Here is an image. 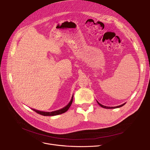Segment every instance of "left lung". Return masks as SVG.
Here are the masks:
<instances>
[{"label": "left lung", "mask_w": 150, "mask_h": 150, "mask_svg": "<svg viewBox=\"0 0 150 150\" xmlns=\"http://www.w3.org/2000/svg\"><path fill=\"white\" fill-rule=\"evenodd\" d=\"M97 103H98V104L101 106V107H102V108H106V109H114V108H120V107H122V106H123L124 105H125V103H123V104H122V105H120V106H114V107H108V106H103V105H101L100 103H98V102L97 101Z\"/></svg>", "instance_id": "1"}]
</instances>
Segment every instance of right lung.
<instances>
[{"mask_svg":"<svg viewBox=\"0 0 150 150\" xmlns=\"http://www.w3.org/2000/svg\"><path fill=\"white\" fill-rule=\"evenodd\" d=\"M72 101H73V96L72 97V99H71L69 103V104L66 106L64 108H63L61 109L57 110V111H52V112H44V111H38V110H36L35 109H33L34 111H35L36 112H37L39 114H41L42 115L44 116H53V115H59V114H61L62 113H64L66 112L67 110L69 109L70 106H71L72 103Z\"/></svg>","mask_w":150,"mask_h":150,"instance_id":"add662e5","label":"right lung"}]
</instances>
